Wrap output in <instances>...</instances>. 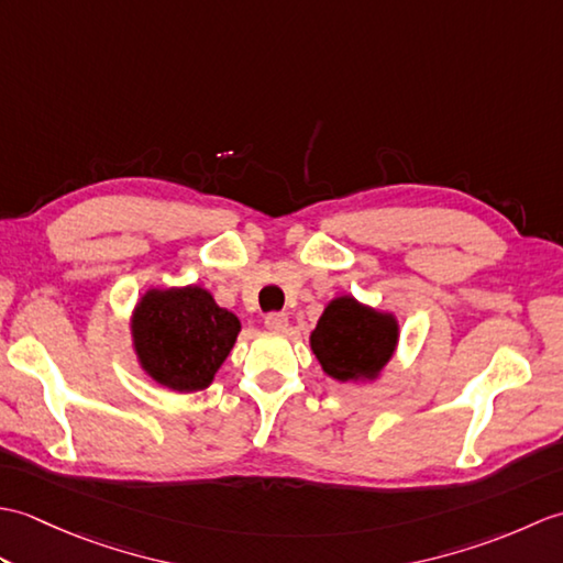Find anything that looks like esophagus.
<instances>
[{
    "label": "esophagus",
    "mask_w": 563,
    "mask_h": 563,
    "mask_svg": "<svg viewBox=\"0 0 563 563\" xmlns=\"http://www.w3.org/2000/svg\"><path fill=\"white\" fill-rule=\"evenodd\" d=\"M263 324H266L271 331H285L288 329V314L285 312H271L263 319Z\"/></svg>",
    "instance_id": "1"
}]
</instances>
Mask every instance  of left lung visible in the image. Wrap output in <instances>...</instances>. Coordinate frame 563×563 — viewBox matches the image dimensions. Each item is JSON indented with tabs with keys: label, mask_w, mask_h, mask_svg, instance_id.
<instances>
[{
	"label": "left lung",
	"mask_w": 563,
	"mask_h": 563,
	"mask_svg": "<svg viewBox=\"0 0 563 563\" xmlns=\"http://www.w3.org/2000/svg\"><path fill=\"white\" fill-rule=\"evenodd\" d=\"M397 321L339 297L321 314L312 331V351L324 373L341 382L375 377L397 345Z\"/></svg>",
	"instance_id": "8db88e82"
}]
</instances>
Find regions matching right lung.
Listing matches in <instances>:
<instances>
[{
    "mask_svg": "<svg viewBox=\"0 0 563 563\" xmlns=\"http://www.w3.org/2000/svg\"><path fill=\"white\" fill-rule=\"evenodd\" d=\"M239 319L202 288L152 290L135 309L133 336L142 367L174 391L206 389L230 355Z\"/></svg>",
    "mask_w": 563,
    "mask_h": 563,
    "instance_id": "right-lung-1",
    "label": "right lung"
}]
</instances>
